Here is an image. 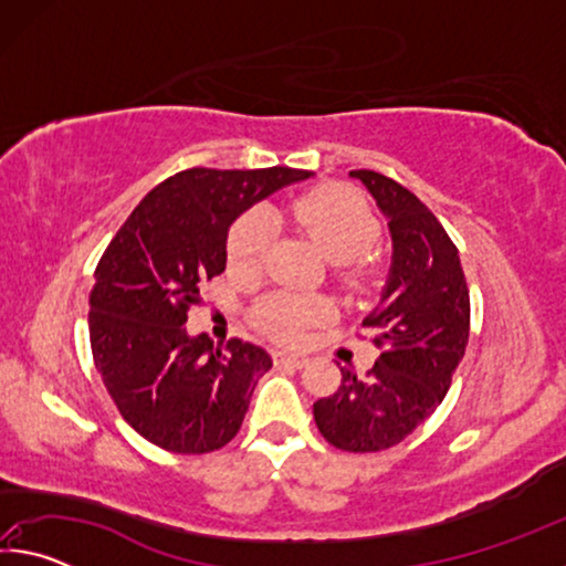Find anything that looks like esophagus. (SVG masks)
Segmentation results:
<instances>
[{
  "label": "esophagus",
  "mask_w": 566,
  "mask_h": 566,
  "mask_svg": "<svg viewBox=\"0 0 566 566\" xmlns=\"http://www.w3.org/2000/svg\"><path fill=\"white\" fill-rule=\"evenodd\" d=\"M274 364L276 367H294V369H302L310 364V359L302 357V354H286V352H274Z\"/></svg>",
  "instance_id": "1"
}]
</instances>
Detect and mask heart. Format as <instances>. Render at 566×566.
Here are the masks:
<instances>
[{
	"mask_svg": "<svg viewBox=\"0 0 566 566\" xmlns=\"http://www.w3.org/2000/svg\"><path fill=\"white\" fill-rule=\"evenodd\" d=\"M292 222L306 237L314 239L324 254L339 264L347 286L369 284L377 274L375 256L369 249L377 244L381 224L357 191L342 185H324L296 197L290 207ZM272 247V222L260 209L237 219L227 239L229 270L242 276H256L264 270ZM332 314L329 302L319 296L276 292L256 304L254 319L264 334L276 342L294 344Z\"/></svg>",
	"mask_w": 566,
	"mask_h": 566,
	"instance_id": "heart-1",
	"label": "heart"
}]
</instances>
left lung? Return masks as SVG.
I'll use <instances>...</instances> for the list:
<instances>
[{
  "label": "left lung",
  "instance_id": "8db88e82",
  "mask_svg": "<svg viewBox=\"0 0 566 566\" xmlns=\"http://www.w3.org/2000/svg\"><path fill=\"white\" fill-rule=\"evenodd\" d=\"M389 219V282L361 327L381 352L367 375L342 367L334 395L314 401L322 437L342 452H381L442 405L469 339V290L457 247L432 209L399 181L354 169Z\"/></svg>",
  "mask_w": 566,
  "mask_h": 566
}]
</instances>
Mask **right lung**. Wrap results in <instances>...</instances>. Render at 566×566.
I'll list each match as a JSON object with an SVG mask.
<instances>
[{
    "mask_svg": "<svg viewBox=\"0 0 566 566\" xmlns=\"http://www.w3.org/2000/svg\"><path fill=\"white\" fill-rule=\"evenodd\" d=\"M312 171H177L134 207L94 270L90 342L104 387L124 421L175 454L222 449L242 427L272 357L252 342L214 347L185 329L202 284L227 266L229 224Z\"/></svg>",
    "mask_w": 566,
    "mask_h": 566,
    "instance_id": "1",
    "label": "right lung"
}]
</instances>
